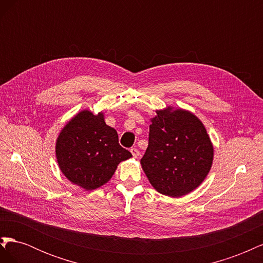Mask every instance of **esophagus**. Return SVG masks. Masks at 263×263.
Listing matches in <instances>:
<instances>
[{"label": "esophagus", "mask_w": 263, "mask_h": 263, "mask_svg": "<svg viewBox=\"0 0 263 263\" xmlns=\"http://www.w3.org/2000/svg\"><path fill=\"white\" fill-rule=\"evenodd\" d=\"M130 153H132L134 158H138L139 157V150L136 149V148H132L130 149Z\"/></svg>", "instance_id": "34e87169"}]
</instances>
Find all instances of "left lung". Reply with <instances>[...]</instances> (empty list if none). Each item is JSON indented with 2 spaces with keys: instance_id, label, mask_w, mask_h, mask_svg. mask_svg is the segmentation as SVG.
<instances>
[{
  "instance_id": "obj_1",
  "label": "left lung",
  "mask_w": 263,
  "mask_h": 263,
  "mask_svg": "<svg viewBox=\"0 0 263 263\" xmlns=\"http://www.w3.org/2000/svg\"><path fill=\"white\" fill-rule=\"evenodd\" d=\"M156 113L140 163L159 193L180 197L192 192L208 176L214 148L203 123L189 110L169 106Z\"/></svg>"
}]
</instances>
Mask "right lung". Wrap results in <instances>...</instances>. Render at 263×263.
Returning <instances> with one entry per match:
<instances>
[{
	"mask_svg": "<svg viewBox=\"0 0 263 263\" xmlns=\"http://www.w3.org/2000/svg\"><path fill=\"white\" fill-rule=\"evenodd\" d=\"M55 157L69 181L92 191L108 182L118 163L132 154L118 144L117 132L105 124L102 112L94 115L84 109L60 132Z\"/></svg>",
	"mask_w": 263,
	"mask_h": 263,
	"instance_id": "right-lung-1",
	"label": "right lung"
}]
</instances>
